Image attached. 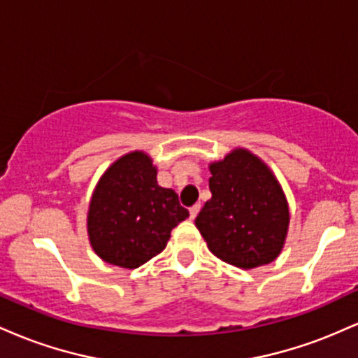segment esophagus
<instances>
[{
	"instance_id": "obj_1",
	"label": "esophagus",
	"mask_w": 358,
	"mask_h": 358,
	"mask_svg": "<svg viewBox=\"0 0 358 358\" xmlns=\"http://www.w3.org/2000/svg\"><path fill=\"white\" fill-rule=\"evenodd\" d=\"M200 212V203H195L193 207H190V219H195Z\"/></svg>"
}]
</instances>
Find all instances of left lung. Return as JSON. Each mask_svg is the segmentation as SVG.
<instances>
[{"label": "left lung", "instance_id": "left-lung-1", "mask_svg": "<svg viewBox=\"0 0 358 358\" xmlns=\"http://www.w3.org/2000/svg\"><path fill=\"white\" fill-rule=\"evenodd\" d=\"M212 199L195 225L213 256L241 269L273 262L285 245L289 208L269 166L244 148L210 163Z\"/></svg>", "mask_w": 358, "mask_h": 358}]
</instances>
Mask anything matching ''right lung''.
<instances>
[{"instance_id":"1","label":"right lung","mask_w":358,"mask_h":358,"mask_svg":"<svg viewBox=\"0 0 358 358\" xmlns=\"http://www.w3.org/2000/svg\"><path fill=\"white\" fill-rule=\"evenodd\" d=\"M153 159L127 153L101 176L87 213L94 252L119 268L134 269L166 248L170 234L188 217L171 188L156 182Z\"/></svg>"}]
</instances>
